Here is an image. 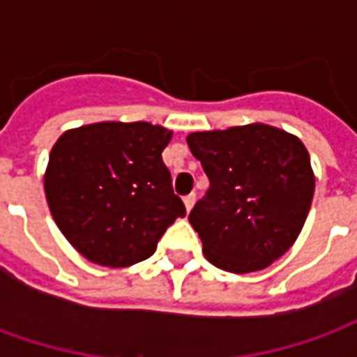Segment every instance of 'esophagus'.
<instances>
[{"label": "esophagus", "instance_id": "34e87169", "mask_svg": "<svg viewBox=\"0 0 357 357\" xmlns=\"http://www.w3.org/2000/svg\"><path fill=\"white\" fill-rule=\"evenodd\" d=\"M195 201H197V197H195V193L187 195L185 199H183V202H185V208H187V212H189V210L193 208V206H195Z\"/></svg>", "mask_w": 357, "mask_h": 357}]
</instances>
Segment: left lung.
<instances>
[{
	"label": "left lung",
	"instance_id": "obj_1",
	"mask_svg": "<svg viewBox=\"0 0 357 357\" xmlns=\"http://www.w3.org/2000/svg\"><path fill=\"white\" fill-rule=\"evenodd\" d=\"M210 187L189 222L210 264L231 273L268 268L294 245L315 178L304 143L268 124L187 135Z\"/></svg>",
	"mask_w": 357,
	"mask_h": 357
}]
</instances>
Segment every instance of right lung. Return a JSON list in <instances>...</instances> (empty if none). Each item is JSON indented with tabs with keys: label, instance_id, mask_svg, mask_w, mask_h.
<instances>
[{
	"label": "right lung",
	"instance_id": "right-lung-1",
	"mask_svg": "<svg viewBox=\"0 0 357 357\" xmlns=\"http://www.w3.org/2000/svg\"><path fill=\"white\" fill-rule=\"evenodd\" d=\"M170 139V130L149 122H97L53 145L45 199L61 233L89 262L128 268L147 260L185 216L162 160Z\"/></svg>",
	"mask_w": 357,
	"mask_h": 357
}]
</instances>
